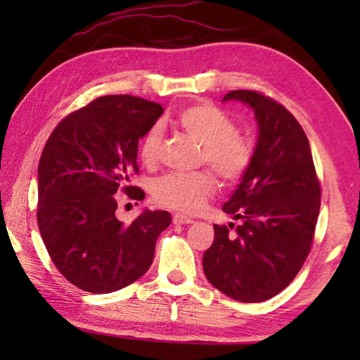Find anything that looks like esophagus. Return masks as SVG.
<instances>
[{"mask_svg": "<svg viewBox=\"0 0 360 360\" xmlns=\"http://www.w3.org/2000/svg\"><path fill=\"white\" fill-rule=\"evenodd\" d=\"M174 223L175 224H190V223H193V219L188 218V216H185V214L176 213V214H174Z\"/></svg>", "mask_w": 360, "mask_h": 360, "instance_id": "34e87169", "label": "esophagus"}]
</instances>
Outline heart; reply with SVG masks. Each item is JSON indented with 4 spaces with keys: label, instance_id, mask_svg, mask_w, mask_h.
Instances as JSON below:
<instances>
[{
    "label": "heart",
    "instance_id": "b5f03b06",
    "mask_svg": "<svg viewBox=\"0 0 360 360\" xmlns=\"http://www.w3.org/2000/svg\"><path fill=\"white\" fill-rule=\"evenodd\" d=\"M175 124L201 144L200 160L208 164L219 179L228 184L243 179L254 159V146L245 136L234 132V122L210 103H196L175 116ZM162 132L152 127L142 139L141 159L144 164H155L159 155ZM216 180L210 172L196 174H170L155 184V200L169 208L193 213L213 193Z\"/></svg>",
    "mask_w": 360,
    "mask_h": 360
}]
</instances>
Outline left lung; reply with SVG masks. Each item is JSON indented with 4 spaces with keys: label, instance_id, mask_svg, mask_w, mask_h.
Listing matches in <instances>:
<instances>
[{
    "label": "left lung",
    "instance_id": "8db88e82",
    "mask_svg": "<svg viewBox=\"0 0 360 360\" xmlns=\"http://www.w3.org/2000/svg\"><path fill=\"white\" fill-rule=\"evenodd\" d=\"M254 111V159L223 206L239 219L235 234L214 224L203 270L214 288L244 303H259L287 288L311 249L321 205L308 137L292 112L257 91H229ZM229 227H234L229 223Z\"/></svg>",
    "mask_w": 360,
    "mask_h": 360
}]
</instances>
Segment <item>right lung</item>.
Instances as JSON below:
<instances>
[{"label":"right lung","mask_w":360,"mask_h":360,"mask_svg":"<svg viewBox=\"0 0 360 360\" xmlns=\"http://www.w3.org/2000/svg\"><path fill=\"white\" fill-rule=\"evenodd\" d=\"M164 108L131 95L96 98L60 121L39 160L37 223L52 262L68 282L111 293L141 278L154 260L167 211L144 210L131 224L116 218V193L137 172V144ZM137 205V203H136Z\"/></svg>","instance_id":"1"}]
</instances>
